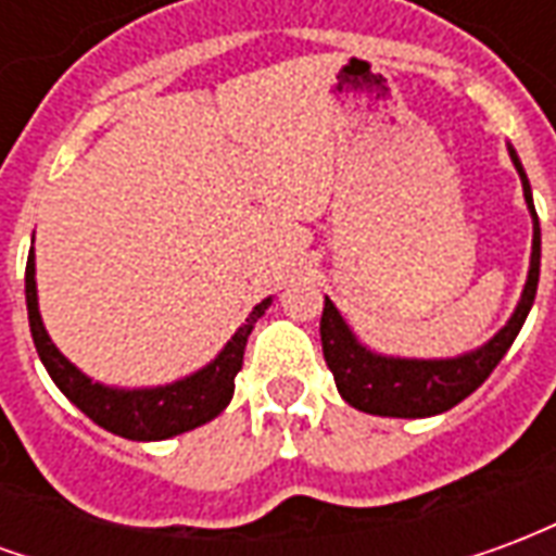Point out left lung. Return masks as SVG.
Listing matches in <instances>:
<instances>
[{
	"label": "left lung",
	"mask_w": 556,
	"mask_h": 556,
	"mask_svg": "<svg viewBox=\"0 0 556 556\" xmlns=\"http://www.w3.org/2000/svg\"><path fill=\"white\" fill-rule=\"evenodd\" d=\"M509 157L518 169L521 187H525V202L533 219V247H530V270H527L525 291L521 301L509 315V321L479 349L455 354V357H390L378 354L369 345H363L357 333L351 330L349 321L342 318L330 298H325V313H321V349L325 361L333 372L339 396L349 402L351 408L375 417H402L419 419L434 417L443 410L455 408L462 399H467L477 390L494 366L503 361V354L518 337L525 325L530 306L536 301L539 286V258H542V231H539L536 207H533V193L527 181L525 166L515 154L513 146Z\"/></svg>",
	"instance_id": "obj_1"
}]
</instances>
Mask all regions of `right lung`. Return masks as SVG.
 <instances>
[{"label":"right lung","mask_w":556,"mask_h":556,"mask_svg":"<svg viewBox=\"0 0 556 556\" xmlns=\"http://www.w3.org/2000/svg\"><path fill=\"white\" fill-rule=\"evenodd\" d=\"M274 298L255 303L253 313L247 315L231 339L219 349V354L202 369L184 375L172 384L160 387H113L91 381L89 375L77 369L62 351L55 349L53 339L43 327L38 309V286H35V253L26 262V309H29L31 339L38 357L55 387L65 393L89 419L101 429L113 431L127 441H166L184 431L199 429L226 408L235 393V375L241 372L243 349L253 333V325L265 315Z\"/></svg>","instance_id":"obj_1"}]
</instances>
